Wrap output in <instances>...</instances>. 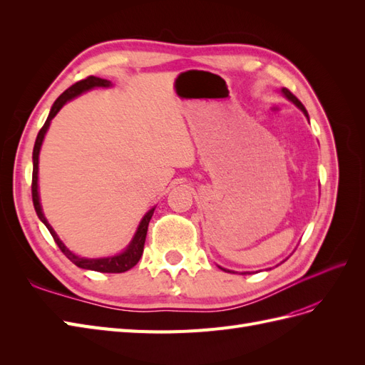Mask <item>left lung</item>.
Wrapping results in <instances>:
<instances>
[{
  "mask_svg": "<svg viewBox=\"0 0 365 365\" xmlns=\"http://www.w3.org/2000/svg\"><path fill=\"white\" fill-rule=\"evenodd\" d=\"M282 91H283V94H284L286 97H288V98H289V101H291L292 103H295V105H297L298 108H300V109H302V111L304 113V115L307 117V111H306V108H304V106H303V103H302L300 101H298V98H297V97H295V96H294V94H292V93H291V91L288 90V88H283V90H282ZM224 271H227V269H224ZM227 272H231V271H227Z\"/></svg>",
  "mask_w": 365,
  "mask_h": 365,
  "instance_id": "obj_1",
  "label": "left lung"
}]
</instances>
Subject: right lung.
<instances>
[{
  "instance_id": "add662e5",
  "label": "right lung",
  "mask_w": 365,
  "mask_h": 365,
  "mask_svg": "<svg viewBox=\"0 0 365 365\" xmlns=\"http://www.w3.org/2000/svg\"><path fill=\"white\" fill-rule=\"evenodd\" d=\"M111 85V82H108L105 79H101V77H94V76H88L86 79H82L79 82H76L74 85H71L67 91H63L58 98L56 102L53 103L51 106V111L48 114V118L46 123H43V126L41 128L39 134L36 137V141H35V148H33V175H31V200H33V205H35V210H36V215L38 217L42 220L43 224H46V227L48 228L50 235L53 236L54 242H56L59 250L65 254V257H67L68 260H71L76 267L79 268H83V269H93V271H97V272H125L130 268H134L135 264L138 263V260L141 259V254H143V248H145V240H146V235H148V227H149V222H150V217L153 215V210L152 208L149 210V212L146 213V216L143 217V220L138 225V230L137 233L134 236V239H132L130 245L128 247V250L125 252L118 254V256H114V257H105V259H83V257H77L76 254H73L67 247H65L61 239L58 237V235L54 233V230L50 227V224L47 222V219L43 217V213L41 210V204H39V195H38V163H39V150H41V145H42V140H43V135H46V132L50 126V121L51 118L56 115L61 108L67 103L68 101H71L73 97L82 94L83 91H88L91 90V88L94 86H109Z\"/></svg>"
}]
</instances>
